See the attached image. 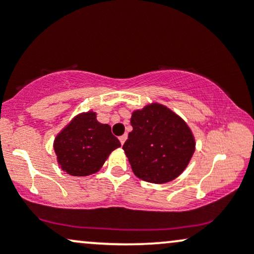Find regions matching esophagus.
Returning <instances> with one entry per match:
<instances>
[{"label":"esophagus","mask_w":254,"mask_h":254,"mask_svg":"<svg viewBox=\"0 0 254 254\" xmlns=\"http://www.w3.org/2000/svg\"><path fill=\"white\" fill-rule=\"evenodd\" d=\"M127 133H124L123 136H121V137H119V141H121V143H122V144H124V142L127 141Z\"/></svg>","instance_id":"obj_1"}]
</instances>
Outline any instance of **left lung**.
Masks as SVG:
<instances>
[{
	"label": "left lung",
	"mask_w": 254,
	"mask_h": 254,
	"mask_svg": "<svg viewBox=\"0 0 254 254\" xmlns=\"http://www.w3.org/2000/svg\"><path fill=\"white\" fill-rule=\"evenodd\" d=\"M130 122L132 131L123 149L135 176L153 184L168 183L180 176L196 147L188 124L160 104L133 111Z\"/></svg>",
	"instance_id": "obj_1"
}]
</instances>
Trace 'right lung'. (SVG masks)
Masks as SVG:
<instances>
[{
  "label": "right lung",
  "mask_w": 254,
  "mask_h": 254,
  "mask_svg": "<svg viewBox=\"0 0 254 254\" xmlns=\"http://www.w3.org/2000/svg\"><path fill=\"white\" fill-rule=\"evenodd\" d=\"M121 142L109 124L97 121L92 111L75 117L55 138L54 149L61 168L74 177H86L103 167Z\"/></svg>",
  "instance_id": "right-lung-1"
}]
</instances>
